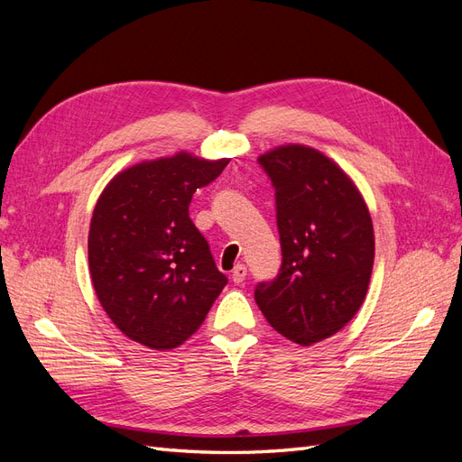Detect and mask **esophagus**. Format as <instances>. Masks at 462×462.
Returning a JSON list of instances; mask_svg holds the SVG:
<instances>
[{
    "mask_svg": "<svg viewBox=\"0 0 462 462\" xmlns=\"http://www.w3.org/2000/svg\"><path fill=\"white\" fill-rule=\"evenodd\" d=\"M245 277H246V268H245V263H236L235 268H233V273H231V279L233 282L239 285V283H243L245 282Z\"/></svg>",
    "mask_w": 462,
    "mask_h": 462,
    "instance_id": "34e87169",
    "label": "esophagus"
}]
</instances>
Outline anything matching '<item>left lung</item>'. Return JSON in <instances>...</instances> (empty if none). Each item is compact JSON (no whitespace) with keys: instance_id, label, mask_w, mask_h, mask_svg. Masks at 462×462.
Listing matches in <instances>:
<instances>
[{"instance_id":"1","label":"left lung","mask_w":462,"mask_h":462,"mask_svg":"<svg viewBox=\"0 0 462 462\" xmlns=\"http://www.w3.org/2000/svg\"><path fill=\"white\" fill-rule=\"evenodd\" d=\"M258 162L275 187L283 263L254 299L277 333L309 346L341 331L366 299L370 209L355 180L316 148L282 144Z\"/></svg>"}]
</instances>
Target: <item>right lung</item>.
Here are the masks:
<instances>
[{
	"instance_id": "add662e5",
	"label": "right lung",
	"mask_w": 462,
	"mask_h": 462,
	"mask_svg": "<svg viewBox=\"0 0 462 462\" xmlns=\"http://www.w3.org/2000/svg\"><path fill=\"white\" fill-rule=\"evenodd\" d=\"M229 160L185 150L146 160L119 171L97 199L88 231L92 285L131 341L153 351L183 345L227 285L189 204Z\"/></svg>"
}]
</instances>
